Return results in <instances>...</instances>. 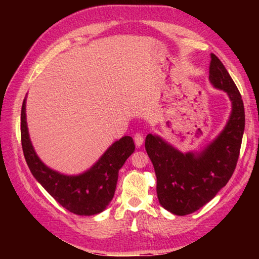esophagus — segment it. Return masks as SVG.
Listing matches in <instances>:
<instances>
[{
    "label": "esophagus",
    "mask_w": 259,
    "mask_h": 259,
    "mask_svg": "<svg viewBox=\"0 0 259 259\" xmlns=\"http://www.w3.org/2000/svg\"><path fill=\"white\" fill-rule=\"evenodd\" d=\"M134 140H135V144L137 147H141L142 144H144V136L141 134H136L134 137Z\"/></svg>",
    "instance_id": "esophagus-1"
}]
</instances>
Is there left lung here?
Masks as SVG:
<instances>
[{"mask_svg":"<svg viewBox=\"0 0 259 259\" xmlns=\"http://www.w3.org/2000/svg\"><path fill=\"white\" fill-rule=\"evenodd\" d=\"M209 80L227 92L233 110L228 122L200 155L181 153L157 136L146 137L145 148L155 168L160 205L178 216L198 210L216 196L232 177L238 161L245 129L240 93L221 60L210 54Z\"/></svg>","mask_w":259,"mask_h":259,"instance_id":"1","label":"left lung"}]
</instances>
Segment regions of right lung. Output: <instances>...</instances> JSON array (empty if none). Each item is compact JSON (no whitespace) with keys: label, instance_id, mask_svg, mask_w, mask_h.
<instances>
[{"label":"right lung","instance_id":"add662e5","mask_svg":"<svg viewBox=\"0 0 259 259\" xmlns=\"http://www.w3.org/2000/svg\"><path fill=\"white\" fill-rule=\"evenodd\" d=\"M21 142L26 163L34 178L54 200L80 216H92L107 208L114 196L119 170L135 151L133 138L125 136L115 141L84 174L64 176L53 171L33 150L25 121V99L21 110Z\"/></svg>","mask_w":259,"mask_h":259}]
</instances>
